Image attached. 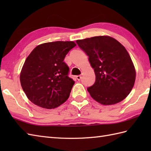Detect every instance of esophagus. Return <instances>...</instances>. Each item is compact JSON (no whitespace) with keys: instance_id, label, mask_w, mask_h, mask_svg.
Instances as JSON below:
<instances>
[{"instance_id":"obj_1","label":"esophagus","mask_w":151,"mask_h":151,"mask_svg":"<svg viewBox=\"0 0 151 151\" xmlns=\"http://www.w3.org/2000/svg\"><path fill=\"white\" fill-rule=\"evenodd\" d=\"M81 78H82V76H81V75H78V76H76V79H77L78 81H81Z\"/></svg>"}]
</instances>
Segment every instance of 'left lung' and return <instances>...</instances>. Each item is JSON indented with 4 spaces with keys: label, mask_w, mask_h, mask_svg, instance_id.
<instances>
[{
    "label": "left lung",
    "mask_w": 151,
    "mask_h": 151,
    "mask_svg": "<svg viewBox=\"0 0 151 151\" xmlns=\"http://www.w3.org/2000/svg\"><path fill=\"white\" fill-rule=\"evenodd\" d=\"M76 42L94 69L95 82L87 89L91 97L104 105L116 104L126 98L136 80L135 68L126 49L110 36H95Z\"/></svg>",
    "instance_id": "obj_1"
}]
</instances>
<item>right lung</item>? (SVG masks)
I'll use <instances>...</instances> for the list:
<instances>
[{"label":"right lung","mask_w":151,"mask_h":151,"mask_svg":"<svg viewBox=\"0 0 151 151\" xmlns=\"http://www.w3.org/2000/svg\"><path fill=\"white\" fill-rule=\"evenodd\" d=\"M76 46L73 41H54L37 46L25 60L20 81L29 100L39 106L52 109L65 102L75 84L63 62Z\"/></svg>","instance_id":"obj_1"}]
</instances>
